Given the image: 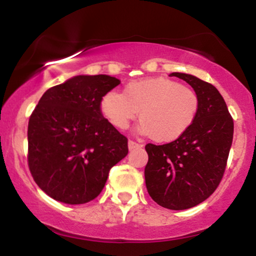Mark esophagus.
I'll return each instance as SVG.
<instances>
[{
  "label": "esophagus",
  "mask_w": 256,
  "mask_h": 256,
  "mask_svg": "<svg viewBox=\"0 0 256 256\" xmlns=\"http://www.w3.org/2000/svg\"><path fill=\"white\" fill-rule=\"evenodd\" d=\"M143 144H140V143H137L134 142V140H128V149L130 150H134V149H138V148H142Z\"/></svg>",
  "instance_id": "esophagus-1"
}]
</instances>
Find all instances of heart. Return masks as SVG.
<instances>
[{
	"instance_id": "b5f03b06",
	"label": "heart",
	"mask_w": 256,
	"mask_h": 256,
	"mask_svg": "<svg viewBox=\"0 0 256 256\" xmlns=\"http://www.w3.org/2000/svg\"><path fill=\"white\" fill-rule=\"evenodd\" d=\"M200 110L196 91L170 78L138 79L124 91H110L101 110L118 130H125L140 110V132L156 142H172L192 128Z\"/></svg>"
}]
</instances>
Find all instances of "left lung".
I'll return each mask as SVG.
<instances>
[{
	"label": "left lung",
	"instance_id": "left-lung-1",
	"mask_svg": "<svg viewBox=\"0 0 256 256\" xmlns=\"http://www.w3.org/2000/svg\"><path fill=\"white\" fill-rule=\"evenodd\" d=\"M192 85L200 98L195 122L166 144L148 143L146 185L150 198L173 210L198 206L216 192L224 176L234 138V119L214 85L185 73H171Z\"/></svg>",
	"mask_w": 256,
	"mask_h": 256
}]
</instances>
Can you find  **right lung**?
<instances>
[{"instance_id": "right-lung-1", "label": "right lung", "mask_w": 256, "mask_h": 256, "mask_svg": "<svg viewBox=\"0 0 256 256\" xmlns=\"http://www.w3.org/2000/svg\"><path fill=\"white\" fill-rule=\"evenodd\" d=\"M119 84L110 76H77L46 90L32 112L28 168L52 198L68 204L92 201L112 167L128 155V138L101 110L104 96Z\"/></svg>"}]
</instances>
